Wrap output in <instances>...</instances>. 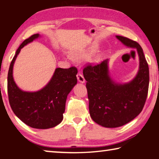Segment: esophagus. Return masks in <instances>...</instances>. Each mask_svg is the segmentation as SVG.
<instances>
[{"instance_id": "1", "label": "esophagus", "mask_w": 159, "mask_h": 159, "mask_svg": "<svg viewBox=\"0 0 159 159\" xmlns=\"http://www.w3.org/2000/svg\"><path fill=\"white\" fill-rule=\"evenodd\" d=\"M77 79H78V80H79V82L81 83H84L85 81L84 77H83V76L81 74H77Z\"/></svg>"}]
</instances>
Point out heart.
Here are the masks:
<instances>
[{
	"label": "heart",
	"mask_w": 159,
	"mask_h": 159,
	"mask_svg": "<svg viewBox=\"0 0 159 159\" xmlns=\"http://www.w3.org/2000/svg\"><path fill=\"white\" fill-rule=\"evenodd\" d=\"M97 48L95 47H90L89 49L85 51H82V52H79V51H75L73 52V57L76 60L78 61H81V60H85L88 57H90V56H92L96 52ZM66 57L69 60H72L71 56L70 55H66Z\"/></svg>",
	"instance_id": "heart-1"
}]
</instances>
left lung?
Instances as JSON below:
<instances>
[{"label": "left lung", "mask_w": 159, "mask_h": 159, "mask_svg": "<svg viewBox=\"0 0 159 159\" xmlns=\"http://www.w3.org/2000/svg\"><path fill=\"white\" fill-rule=\"evenodd\" d=\"M128 48L137 50L139 69L130 82L118 83L109 74V60L83 69L92 119L105 128H118L131 121L140 114L146 102L149 83V66L143 50L138 43L116 36Z\"/></svg>", "instance_id": "left-lung-1"}]
</instances>
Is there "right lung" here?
<instances>
[{
	"instance_id": "add662e5",
	"label": "right lung",
	"mask_w": 159,
	"mask_h": 159,
	"mask_svg": "<svg viewBox=\"0 0 159 159\" xmlns=\"http://www.w3.org/2000/svg\"><path fill=\"white\" fill-rule=\"evenodd\" d=\"M41 36L34 34L26 39L15 52L7 74V93L10 107L14 114L31 128L48 129L62 121L67 95L77 83L76 67L57 68L50 81L41 90L24 91L13 78V66L21 49Z\"/></svg>"
}]
</instances>
